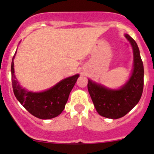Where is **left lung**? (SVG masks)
Wrapping results in <instances>:
<instances>
[{"label":"left lung","mask_w":154,"mask_h":154,"mask_svg":"<svg viewBox=\"0 0 154 154\" xmlns=\"http://www.w3.org/2000/svg\"><path fill=\"white\" fill-rule=\"evenodd\" d=\"M133 52V66L130 78L119 88H109L88 79V90L100 116L112 119L125 116L142 97L144 86V66L139 47L133 38L125 34Z\"/></svg>","instance_id":"8db88e82"}]
</instances>
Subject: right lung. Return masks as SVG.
Segmentation results:
<instances>
[{"mask_svg": "<svg viewBox=\"0 0 154 154\" xmlns=\"http://www.w3.org/2000/svg\"><path fill=\"white\" fill-rule=\"evenodd\" d=\"M11 64L13 92L17 100L30 114L40 119H51L58 116L64 109L68 96L80 74L65 78L51 88L39 92L27 91L20 86L14 70V59Z\"/></svg>", "mask_w": 154, "mask_h": 154, "instance_id": "add662e5", "label": "right lung"}]
</instances>
